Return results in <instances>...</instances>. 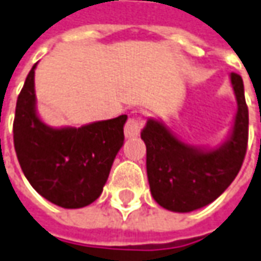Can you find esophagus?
<instances>
[{
	"label": "esophagus",
	"mask_w": 261,
	"mask_h": 261,
	"mask_svg": "<svg viewBox=\"0 0 261 261\" xmlns=\"http://www.w3.org/2000/svg\"><path fill=\"white\" fill-rule=\"evenodd\" d=\"M144 120L140 117H131L128 121L125 123L124 134L127 138H134V137L140 136V131L143 128Z\"/></svg>",
	"instance_id": "34e87169"
}]
</instances>
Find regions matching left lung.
<instances>
[{
	"instance_id": "obj_1",
	"label": "left lung",
	"mask_w": 261,
	"mask_h": 261,
	"mask_svg": "<svg viewBox=\"0 0 261 261\" xmlns=\"http://www.w3.org/2000/svg\"><path fill=\"white\" fill-rule=\"evenodd\" d=\"M236 97L232 128L218 147L182 141L161 118L149 117L141 131L147 147V176L156 203L171 212L187 213L212 203L236 178L246 155L249 110L243 80L229 74Z\"/></svg>"
}]
</instances>
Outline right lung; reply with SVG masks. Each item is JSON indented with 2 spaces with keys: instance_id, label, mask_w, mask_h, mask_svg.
I'll list each match as a JSON object with an SVG mask.
<instances>
[{
  "instance_id": "1",
  "label": "right lung",
  "mask_w": 261,
  "mask_h": 261,
  "mask_svg": "<svg viewBox=\"0 0 261 261\" xmlns=\"http://www.w3.org/2000/svg\"><path fill=\"white\" fill-rule=\"evenodd\" d=\"M18 96L14 145L23 175L38 194L65 209L90 205L103 192L124 144L127 116L80 127H52L36 112L35 69Z\"/></svg>"
}]
</instances>
